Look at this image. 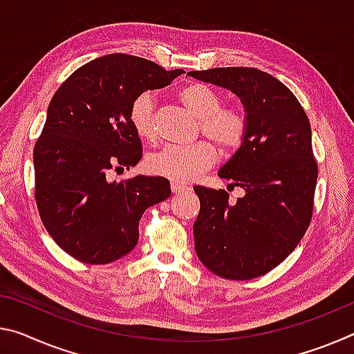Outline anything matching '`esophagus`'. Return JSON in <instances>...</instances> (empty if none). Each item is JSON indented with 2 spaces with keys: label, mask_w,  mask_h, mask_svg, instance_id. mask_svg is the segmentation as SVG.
<instances>
[{
  "label": "esophagus",
  "mask_w": 354,
  "mask_h": 354,
  "mask_svg": "<svg viewBox=\"0 0 354 354\" xmlns=\"http://www.w3.org/2000/svg\"><path fill=\"white\" fill-rule=\"evenodd\" d=\"M171 190H173V194H183V192H186V190H189V187L184 186V184H179V183H171Z\"/></svg>",
  "instance_id": "obj_1"
}]
</instances>
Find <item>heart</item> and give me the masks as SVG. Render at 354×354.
<instances>
[{
    "mask_svg": "<svg viewBox=\"0 0 354 354\" xmlns=\"http://www.w3.org/2000/svg\"><path fill=\"white\" fill-rule=\"evenodd\" d=\"M183 105L200 120L201 132L225 153L236 149L245 136L244 116L234 109H222V96L206 83H192L179 91ZM131 122L137 136L154 140V96L142 93L131 105ZM216 148L207 142L189 147H165L148 156L147 170L173 183H187L197 178L216 160Z\"/></svg>",
    "mask_w": 354,
    "mask_h": 354,
    "instance_id": "obj_1",
    "label": "heart"
}]
</instances>
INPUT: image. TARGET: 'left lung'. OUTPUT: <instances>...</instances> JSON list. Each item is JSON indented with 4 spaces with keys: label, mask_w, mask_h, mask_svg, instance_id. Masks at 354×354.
<instances>
[{
    "label": "left lung",
    "mask_w": 354,
    "mask_h": 354,
    "mask_svg": "<svg viewBox=\"0 0 354 354\" xmlns=\"http://www.w3.org/2000/svg\"><path fill=\"white\" fill-rule=\"evenodd\" d=\"M187 75L232 91L245 120L243 143L217 173L244 197L230 205L223 189L194 187L195 252L223 279L260 277L296 249L310 223L318 176L310 122L295 94L263 71L217 67Z\"/></svg>",
    "instance_id": "1"
}]
</instances>
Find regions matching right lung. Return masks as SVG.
Instances as JSON below:
<instances>
[{
  "label": "right lung",
  "mask_w": 354,
  "mask_h": 354,
  "mask_svg": "<svg viewBox=\"0 0 354 354\" xmlns=\"http://www.w3.org/2000/svg\"><path fill=\"white\" fill-rule=\"evenodd\" d=\"M181 74L113 53L82 66L55 93L35 147L36 203L48 234L71 257L105 265L127 255L138 243L145 209L170 197L167 178L110 183L105 175L142 159L131 122L133 99Z\"/></svg>",
  "instance_id": "add662e5"
}]
</instances>
